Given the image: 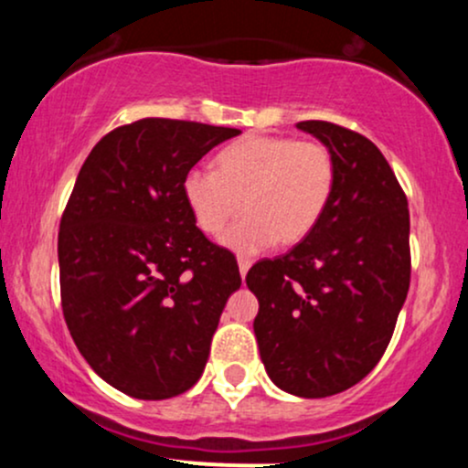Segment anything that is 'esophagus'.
<instances>
[{"label":"esophagus","mask_w":468,"mask_h":468,"mask_svg":"<svg viewBox=\"0 0 468 468\" xmlns=\"http://www.w3.org/2000/svg\"><path fill=\"white\" fill-rule=\"evenodd\" d=\"M238 266H239V275L246 277V272H249V268H250V260H246V257H239Z\"/></svg>","instance_id":"34e87169"}]
</instances>
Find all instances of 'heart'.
Listing matches in <instances>:
<instances>
[{"label":"heart","mask_w":468,"mask_h":468,"mask_svg":"<svg viewBox=\"0 0 468 468\" xmlns=\"http://www.w3.org/2000/svg\"><path fill=\"white\" fill-rule=\"evenodd\" d=\"M336 182V165L324 144L282 136H249L218 154V171L193 166L182 196L197 229L222 233L241 204L249 213L222 235L238 252H260L279 239L297 244L324 218Z\"/></svg>","instance_id":"heart-1"}]
</instances>
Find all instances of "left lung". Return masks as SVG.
<instances>
[{
  "label": "left lung",
  "mask_w": 468,
  "mask_h": 468,
  "mask_svg": "<svg viewBox=\"0 0 468 468\" xmlns=\"http://www.w3.org/2000/svg\"><path fill=\"white\" fill-rule=\"evenodd\" d=\"M297 127L335 158V191L313 233L257 261L246 286L260 302L252 327L272 383L325 399L363 380L388 350L410 290V208L372 141L325 121Z\"/></svg>",
  "instance_id": "left-lung-1"
}]
</instances>
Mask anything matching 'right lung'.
Returning a JSON list of instances; mask_svg holds the SVG:
<instances>
[{
    "mask_svg": "<svg viewBox=\"0 0 468 468\" xmlns=\"http://www.w3.org/2000/svg\"><path fill=\"white\" fill-rule=\"evenodd\" d=\"M238 133L141 118L80 166L58 227L63 316L90 367L122 394L171 399L204 372L241 277L233 252L196 227L182 180Z\"/></svg>",
    "mask_w": 468,
    "mask_h": 468,
    "instance_id": "add662e5",
    "label": "right lung"
}]
</instances>
